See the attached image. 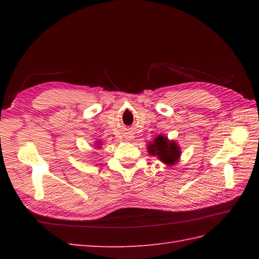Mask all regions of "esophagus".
<instances>
[{
	"label": "esophagus",
	"instance_id": "esophagus-1",
	"mask_svg": "<svg viewBox=\"0 0 259 259\" xmlns=\"http://www.w3.org/2000/svg\"><path fill=\"white\" fill-rule=\"evenodd\" d=\"M124 138H125V140H126V141H130L131 139H134V136L131 135V134H128V135H125V136H124Z\"/></svg>",
	"mask_w": 259,
	"mask_h": 259
}]
</instances>
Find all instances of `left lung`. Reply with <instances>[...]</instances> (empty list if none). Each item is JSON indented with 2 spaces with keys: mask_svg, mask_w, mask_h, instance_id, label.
<instances>
[{
  "mask_svg": "<svg viewBox=\"0 0 259 259\" xmlns=\"http://www.w3.org/2000/svg\"><path fill=\"white\" fill-rule=\"evenodd\" d=\"M149 155L157 157L162 163L168 167L175 166L179 161L181 149L175 140H169L168 137L159 135L147 145Z\"/></svg>",
  "mask_w": 259,
  "mask_h": 259,
  "instance_id": "obj_1",
  "label": "left lung"
}]
</instances>
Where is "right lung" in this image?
Here are the masks:
<instances>
[{"mask_svg": "<svg viewBox=\"0 0 259 259\" xmlns=\"http://www.w3.org/2000/svg\"><path fill=\"white\" fill-rule=\"evenodd\" d=\"M96 146H97V148H100L101 147V141H97Z\"/></svg>", "mask_w": 259, "mask_h": 259, "instance_id": "obj_1", "label": "right lung"}]
</instances>
